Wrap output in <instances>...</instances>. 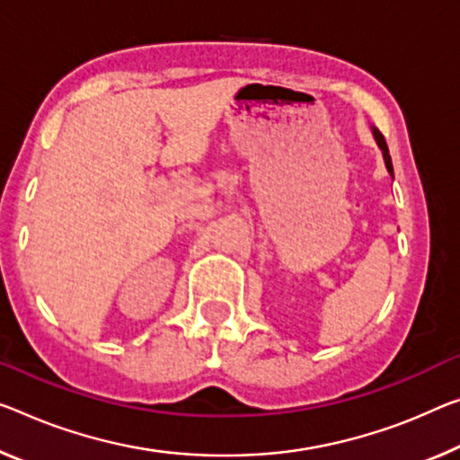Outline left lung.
<instances>
[{
    "label": "left lung",
    "mask_w": 460,
    "mask_h": 460,
    "mask_svg": "<svg viewBox=\"0 0 460 460\" xmlns=\"http://www.w3.org/2000/svg\"><path fill=\"white\" fill-rule=\"evenodd\" d=\"M374 137H376L378 146H380V150H383V156H385V162H386L388 172L393 174V162H391V154H388V146H386V139H385V136H383V133H380V131L374 129Z\"/></svg>",
    "instance_id": "1"
}]
</instances>
